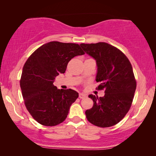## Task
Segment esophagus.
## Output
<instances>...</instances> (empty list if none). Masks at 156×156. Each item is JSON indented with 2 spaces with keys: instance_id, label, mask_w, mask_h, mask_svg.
I'll list each match as a JSON object with an SVG mask.
<instances>
[{
  "instance_id": "esophagus-1",
  "label": "esophagus",
  "mask_w": 156,
  "mask_h": 156,
  "mask_svg": "<svg viewBox=\"0 0 156 156\" xmlns=\"http://www.w3.org/2000/svg\"><path fill=\"white\" fill-rule=\"evenodd\" d=\"M86 97H87V95L86 94H84L83 93H80V94H79V98H80V99L84 98H86Z\"/></svg>"
}]
</instances>
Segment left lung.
Returning a JSON list of instances; mask_svg holds the SVG:
<instances>
[{
  "label": "left lung",
  "mask_w": 156,
  "mask_h": 156,
  "mask_svg": "<svg viewBox=\"0 0 156 156\" xmlns=\"http://www.w3.org/2000/svg\"><path fill=\"white\" fill-rule=\"evenodd\" d=\"M89 56L96 60V81L98 89H105V96L89 95L94 101L85 112L89 122L100 127L116 125L129 112L136 89L133 68L123 53L106 43L80 44Z\"/></svg>",
  "instance_id": "left-lung-1"
}]
</instances>
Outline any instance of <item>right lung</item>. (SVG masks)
I'll use <instances>...</instances> for the list:
<instances>
[{
    "label": "right lung",
    "instance_id": "obj_1",
    "mask_svg": "<svg viewBox=\"0 0 156 156\" xmlns=\"http://www.w3.org/2000/svg\"><path fill=\"white\" fill-rule=\"evenodd\" d=\"M84 54L75 43L52 41L37 49L29 57L20 81L28 112L38 123L56 126L64 121L78 93L73 89H58L55 78L64 73L73 57Z\"/></svg>",
    "mask_w": 156,
    "mask_h": 156
}]
</instances>
